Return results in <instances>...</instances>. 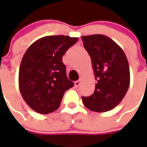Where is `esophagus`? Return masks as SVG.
I'll list each match as a JSON object with an SVG mask.
<instances>
[{
  "label": "esophagus",
  "mask_w": 147,
  "mask_h": 147,
  "mask_svg": "<svg viewBox=\"0 0 147 147\" xmlns=\"http://www.w3.org/2000/svg\"><path fill=\"white\" fill-rule=\"evenodd\" d=\"M81 82H82V78H80V79H78V81L74 82V85H75V87H78L80 84H81Z\"/></svg>",
  "instance_id": "1"
}]
</instances>
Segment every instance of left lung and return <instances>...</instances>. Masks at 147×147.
I'll use <instances>...</instances> for the list:
<instances>
[{"instance_id": "1", "label": "left lung", "mask_w": 147, "mask_h": 147, "mask_svg": "<svg viewBox=\"0 0 147 147\" xmlns=\"http://www.w3.org/2000/svg\"><path fill=\"white\" fill-rule=\"evenodd\" d=\"M82 40L91 57L97 81L94 93L82 96V102L92 111H109L121 102L129 87L130 71L127 57L118 44L105 35L83 36Z\"/></svg>"}]
</instances>
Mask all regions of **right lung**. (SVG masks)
Returning <instances> with one entry per match:
<instances>
[{
  "instance_id": "1",
  "label": "right lung",
  "mask_w": 147,
  "mask_h": 147,
  "mask_svg": "<svg viewBox=\"0 0 147 147\" xmlns=\"http://www.w3.org/2000/svg\"><path fill=\"white\" fill-rule=\"evenodd\" d=\"M78 40L64 35L42 37L24 55L19 73L20 92L37 113L46 115L57 110L65 91L74 87L62 57Z\"/></svg>"
}]
</instances>
